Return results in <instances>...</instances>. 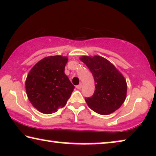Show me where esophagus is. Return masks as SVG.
<instances>
[{
  "instance_id": "obj_1",
  "label": "esophagus",
  "mask_w": 156,
  "mask_h": 156,
  "mask_svg": "<svg viewBox=\"0 0 156 156\" xmlns=\"http://www.w3.org/2000/svg\"><path fill=\"white\" fill-rule=\"evenodd\" d=\"M82 83H81V84H80L79 85H77V86H76V88L78 89H80L81 88H82Z\"/></svg>"
}]
</instances>
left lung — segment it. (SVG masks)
<instances>
[{"label":"left lung","instance_id":"left-lung-1","mask_svg":"<svg viewBox=\"0 0 156 156\" xmlns=\"http://www.w3.org/2000/svg\"><path fill=\"white\" fill-rule=\"evenodd\" d=\"M90 70L95 81V90L85 98L89 107L97 114L108 115L120 108L126 99L127 84L124 77L107 59L100 56L80 58Z\"/></svg>","mask_w":156,"mask_h":156}]
</instances>
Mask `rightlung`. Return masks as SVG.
<instances>
[{"label":"right lung","mask_w":156,"mask_h":156,"mask_svg":"<svg viewBox=\"0 0 156 156\" xmlns=\"http://www.w3.org/2000/svg\"><path fill=\"white\" fill-rule=\"evenodd\" d=\"M67 62V57H48L30 71L25 89L29 101L39 112L50 114L67 104L74 89L65 74Z\"/></svg>","instance_id":"add662e5"}]
</instances>
